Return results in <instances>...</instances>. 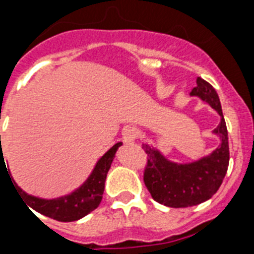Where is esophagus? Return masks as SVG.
Segmentation results:
<instances>
[{
	"label": "esophagus",
	"instance_id": "esophagus-1",
	"mask_svg": "<svg viewBox=\"0 0 254 254\" xmlns=\"http://www.w3.org/2000/svg\"><path fill=\"white\" fill-rule=\"evenodd\" d=\"M122 136L125 142H131V141L136 140V137L138 136V129L132 127V126H127V127L123 128Z\"/></svg>",
	"mask_w": 254,
	"mask_h": 254
}]
</instances>
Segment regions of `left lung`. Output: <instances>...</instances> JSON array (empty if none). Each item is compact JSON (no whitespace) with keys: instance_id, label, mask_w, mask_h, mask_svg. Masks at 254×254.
<instances>
[{"instance_id":"left-lung-1","label":"left lung","mask_w":254,"mask_h":254,"mask_svg":"<svg viewBox=\"0 0 254 254\" xmlns=\"http://www.w3.org/2000/svg\"><path fill=\"white\" fill-rule=\"evenodd\" d=\"M190 95L199 96L220 114L221 121L214 129L221 143L214 152L190 164L172 163L156 149L142 145L147 154L143 182L156 202L169 207H190L214 196L220 188L229 167V140L219 95L212 85L197 77V86Z\"/></svg>"}]
</instances>
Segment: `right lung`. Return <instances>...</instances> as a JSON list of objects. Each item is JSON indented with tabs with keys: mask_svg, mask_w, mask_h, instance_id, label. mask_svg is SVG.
<instances>
[{
	"mask_svg": "<svg viewBox=\"0 0 254 254\" xmlns=\"http://www.w3.org/2000/svg\"><path fill=\"white\" fill-rule=\"evenodd\" d=\"M121 145H122V142H118L112 149L108 150L99 159V161L96 163L95 168H94L90 177L87 178V181L78 190H76L68 196L60 197V198L56 199H43L25 193L24 190H20V187L15 185V182H13V185H15L13 187L16 188L17 192L20 193L19 196L22 197L24 202H26V206L31 207L39 214H43L51 219L58 220V221H64V223L81 219L99 206L103 198L108 170L111 168L117 149ZM2 158H3V154L1 151L0 160H2Z\"/></svg>",
	"mask_w": 254,
	"mask_h": 254,
	"instance_id": "1",
	"label": "right lung"
}]
</instances>
